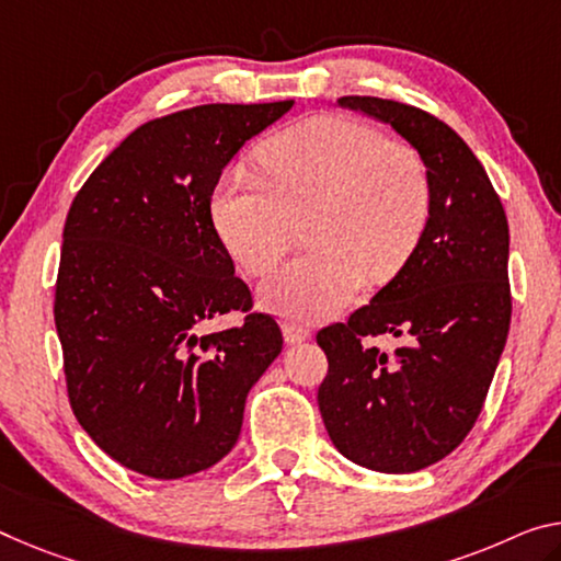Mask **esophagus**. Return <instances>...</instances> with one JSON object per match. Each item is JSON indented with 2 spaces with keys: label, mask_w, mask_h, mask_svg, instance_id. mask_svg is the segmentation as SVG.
Segmentation results:
<instances>
[{
  "label": "esophagus",
  "mask_w": 561,
  "mask_h": 561,
  "mask_svg": "<svg viewBox=\"0 0 561 561\" xmlns=\"http://www.w3.org/2000/svg\"><path fill=\"white\" fill-rule=\"evenodd\" d=\"M283 335H286L288 343H300V341H308L310 339V331L306 329L304 323L286 321V323H283Z\"/></svg>",
  "instance_id": "1"
}]
</instances>
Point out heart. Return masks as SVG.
Here are the masks:
<instances>
[{
    "instance_id": "obj_1",
    "label": "heart",
    "mask_w": 561,
    "mask_h": 561,
    "mask_svg": "<svg viewBox=\"0 0 561 561\" xmlns=\"http://www.w3.org/2000/svg\"><path fill=\"white\" fill-rule=\"evenodd\" d=\"M248 165L222 172L210 197L220 243L248 273L280 261L304 220L308 248L263 283V304L321 321L370 280L399 275L431 218V178L416 150L348 117L321 115L286 127Z\"/></svg>"
}]
</instances>
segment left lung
Wrapping results in <instances>:
<instances>
[{
	"label": "left lung",
	"mask_w": 561,
	"mask_h": 561,
	"mask_svg": "<svg viewBox=\"0 0 561 561\" xmlns=\"http://www.w3.org/2000/svg\"><path fill=\"white\" fill-rule=\"evenodd\" d=\"M339 105L391 125L421 154L434 203L407 268L346 323L318 331L329 358L318 409L346 459L411 473L449 456L484 407L512 321L510 222L477 154L442 119L358 94ZM383 332L408 343L376 350L367 339Z\"/></svg>",
	"instance_id": "left-lung-1"
}]
</instances>
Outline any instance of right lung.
<instances>
[{"mask_svg": "<svg viewBox=\"0 0 561 561\" xmlns=\"http://www.w3.org/2000/svg\"><path fill=\"white\" fill-rule=\"evenodd\" d=\"M293 100L201 105L137 127L94 168L65 220L55 325L80 426L152 479L218 463L240 436L248 391L283 348L251 313L210 218L215 185ZM230 309L243 324L203 334Z\"/></svg>", "mask_w": 561, "mask_h": 561, "instance_id": "obj_1", "label": "right lung"}]
</instances>
